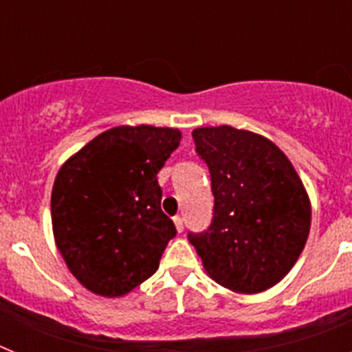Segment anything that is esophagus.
I'll return each mask as SVG.
<instances>
[{"label": "esophagus", "instance_id": "esophagus-1", "mask_svg": "<svg viewBox=\"0 0 352 352\" xmlns=\"http://www.w3.org/2000/svg\"><path fill=\"white\" fill-rule=\"evenodd\" d=\"M174 226H176L178 232H183V229H185V220H183V217H174Z\"/></svg>", "mask_w": 352, "mask_h": 352}]
</instances>
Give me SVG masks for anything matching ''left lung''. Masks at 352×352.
I'll return each instance as SVG.
<instances>
[{
    "label": "left lung",
    "mask_w": 352,
    "mask_h": 352,
    "mask_svg": "<svg viewBox=\"0 0 352 352\" xmlns=\"http://www.w3.org/2000/svg\"><path fill=\"white\" fill-rule=\"evenodd\" d=\"M195 153L210 169L213 219L188 232L214 282L261 292L280 282L303 250L310 201L280 149L263 135L232 126L192 132Z\"/></svg>",
    "instance_id": "8db88e82"
}]
</instances>
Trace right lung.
<instances>
[{"mask_svg": "<svg viewBox=\"0 0 352 352\" xmlns=\"http://www.w3.org/2000/svg\"><path fill=\"white\" fill-rule=\"evenodd\" d=\"M179 139L174 129L116 126L68 158L56 176V245L95 294L123 296L158 270L176 227L160 208L157 174Z\"/></svg>", "mask_w": 352, "mask_h": 352, "instance_id": "add662e5", "label": "right lung"}]
</instances>
